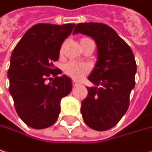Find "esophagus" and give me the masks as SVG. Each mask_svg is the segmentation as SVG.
Returning <instances> with one entry per match:
<instances>
[{"label": "esophagus", "instance_id": "34e87169", "mask_svg": "<svg viewBox=\"0 0 152 152\" xmlns=\"http://www.w3.org/2000/svg\"><path fill=\"white\" fill-rule=\"evenodd\" d=\"M72 85H73V87H76V86H78V85H79V83H78L76 81L73 80V81H72Z\"/></svg>", "mask_w": 152, "mask_h": 152}]
</instances>
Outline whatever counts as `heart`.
I'll return each instance as SVG.
<instances>
[{
	"label": "heart",
	"mask_w": 152,
	"mask_h": 152,
	"mask_svg": "<svg viewBox=\"0 0 152 152\" xmlns=\"http://www.w3.org/2000/svg\"><path fill=\"white\" fill-rule=\"evenodd\" d=\"M88 38H83L80 39L81 45L84 43L85 41L88 40ZM90 70V66L86 63H80V62H69L64 66V72L68 76L73 78V79H80L86 74H88Z\"/></svg>",
	"instance_id": "obj_1"
}]
</instances>
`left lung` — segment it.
<instances>
[{"mask_svg":"<svg viewBox=\"0 0 152 152\" xmlns=\"http://www.w3.org/2000/svg\"><path fill=\"white\" fill-rule=\"evenodd\" d=\"M94 39L97 62L88 79V96L82 102L85 124L96 131L113 127L126 113L131 91L135 86L137 64L130 46L112 27L102 23H80L73 34Z\"/></svg>","mask_w":152,"mask_h":152,"instance_id":"left-lung-1","label":"left lung"}]
</instances>
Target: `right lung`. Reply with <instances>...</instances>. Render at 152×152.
Listing matches in <instances>:
<instances>
[{
	"label": "right lung",
	"mask_w": 152,
	"mask_h": 152,
	"mask_svg": "<svg viewBox=\"0 0 152 152\" xmlns=\"http://www.w3.org/2000/svg\"><path fill=\"white\" fill-rule=\"evenodd\" d=\"M75 24H37L28 29L12 52L7 71L9 93L19 117L28 126H52L60 113L61 99L70 93V78L54 68L63 42ZM50 80L51 83L46 84Z\"/></svg>",
	"instance_id": "add662e5"
}]
</instances>
